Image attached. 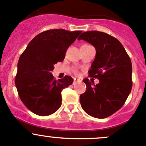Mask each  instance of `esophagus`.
<instances>
[{"label":"esophagus","mask_w":146,"mask_h":146,"mask_svg":"<svg viewBox=\"0 0 146 146\" xmlns=\"http://www.w3.org/2000/svg\"><path fill=\"white\" fill-rule=\"evenodd\" d=\"M81 82V80H80V79H78L76 78H73V84L77 83V82Z\"/></svg>","instance_id":"obj_1"}]
</instances>
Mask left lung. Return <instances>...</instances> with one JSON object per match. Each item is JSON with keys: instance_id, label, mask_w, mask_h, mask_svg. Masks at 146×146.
<instances>
[{"instance_id": "1", "label": "left lung", "mask_w": 146, "mask_h": 146, "mask_svg": "<svg viewBox=\"0 0 146 146\" xmlns=\"http://www.w3.org/2000/svg\"><path fill=\"white\" fill-rule=\"evenodd\" d=\"M78 39L89 42L96 49L88 73L90 77L99 80L95 85L84 79L87 88L80 96V104L91 117L107 118L121 108L131 91V61L121 42L107 33L89 31Z\"/></svg>"}]
</instances>
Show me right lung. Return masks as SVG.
<instances>
[{
	"label": "right lung",
	"instance_id": "1",
	"mask_svg": "<svg viewBox=\"0 0 146 146\" xmlns=\"http://www.w3.org/2000/svg\"><path fill=\"white\" fill-rule=\"evenodd\" d=\"M81 31L49 29L32 39L19 58L15 83L20 100L34 114L48 116L61 105V91L73 83L70 76L56 80L54 65L64 61L68 48Z\"/></svg>",
	"mask_w": 146,
	"mask_h": 146
}]
</instances>
